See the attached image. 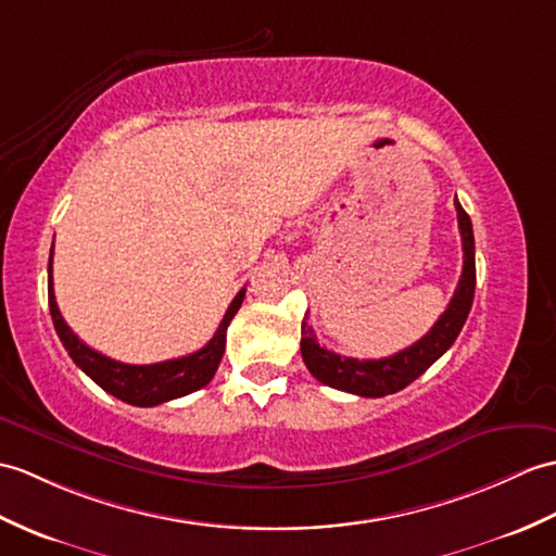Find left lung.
Segmentation results:
<instances>
[{"label": "left lung", "mask_w": 556, "mask_h": 556, "mask_svg": "<svg viewBox=\"0 0 556 556\" xmlns=\"http://www.w3.org/2000/svg\"><path fill=\"white\" fill-rule=\"evenodd\" d=\"M457 223L462 235V251H464V267L462 277L455 289L453 301H450L445 313L438 317L431 331L421 337L417 343H412L405 351H400L391 357L381 359H357L345 357L333 351L321 348L315 339L313 327L307 325V313L301 325V353L303 363L309 374L321 383L331 386L353 395L363 397H383L403 391L417 377L429 369L438 357H441L450 345L455 343L464 321L469 317L476 289V261H473V229L467 211L455 201Z\"/></svg>", "instance_id": "left-lung-1"}]
</instances>
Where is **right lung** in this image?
I'll use <instances>...</instances> for the list:
<instances>
[{
	"mask_svg": "<svg viewBox=\"0 0 556 556\" xmlns=\"http://www.w3.org/2000/svg\"><path fill=\"white\" fill-rule=\"evenodd\" d=\"M51 255H54V247H51ZM51 255H49V313H51V319H54V329L59 333L63 348H66L68 355L73 357V363L80 367L94 383H99L103 391L123 400L127 405L153 407V405L167 403V400L199 391L215 377L219 359H223V353H225L227 327L231 317L237 315V309L241 307L247 289H241L235 295V301L229 303L223 321H219L215 337L205 343L201 351L177 357V359H165V363H156V365H127V363H118V359L113 357L101 355L99 351H94V348L83 343L71 331L66 321H63L56 305V295H54V279H51Z\"/></svg>",
	"mask_w": 556,
	"mask_h": 556,
	"instance_id": "obj_1",
	"label": "right lung"
}]
</instances>
